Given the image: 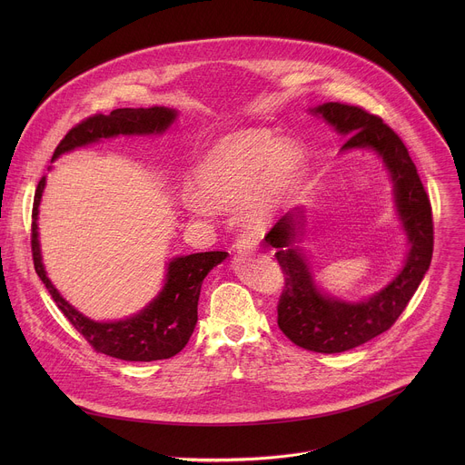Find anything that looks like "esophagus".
<instances>
[{
  "mask_svg": "<svg viewBox=\"0 0 465 465\" xmlns=\"http://www.w3.org/2000/svg\"><path fill=\"white\" fill-rule=\"evenodd\" d=\"M233 248L237 252H250V250H255L257 248V241L250 235H239L233 242Z\"/></svg>",
  "mask_w": 465,
  "mask_h": 465,
  "instance_id": "1",
  "label": "esophagus"
}]
</instances>
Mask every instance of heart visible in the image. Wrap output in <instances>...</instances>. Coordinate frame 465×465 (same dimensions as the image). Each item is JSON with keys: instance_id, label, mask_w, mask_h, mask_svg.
Segmentation results:
<instances>
[{"instance_id": "b5f03b06", "label": "heart", "mask_w": 465, "mask_h": 465, "mask_svg": "<svg viewBox=\"0 0 465 465\" xmlns=\"http://www.w3.org/2000/svg\"><path fill=\"white\" fill-rule=\"evenodd\" d=\"M303 169V151L294 140H280L271 130L248 128L217 142L194 171L189 208L208 213L210 206L232 208L250 226H262L294 191Z\"/></svg>"}]
</instances>
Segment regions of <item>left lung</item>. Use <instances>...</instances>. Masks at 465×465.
Returning <instances> with one entry per match:
<instances>
[{"label":"left lung","instance_id":"1","mask_svg":"<svg viewBox=\"0 0 465 465\" xmlns=\"http://www.w3.org/2000/svg\"><path fill=\"white\" fill-rule=\"evenodd\" d=\"M333 124L348 142L342 151L373 149L386 163L395 191V204L411 241L405 269L388 287L361 303L323 296L309 272L307 261L292 246L298 233V215H283L264 235L278 248L285 287L278 302V325L300 348L318 353L353 350L390 329L401 316L425 272L434 248V223L429 194L401 138L375 114L346 103H323L312 110Z\"/></svg>","mask_w":465,"mask_h":465}]
</instances>
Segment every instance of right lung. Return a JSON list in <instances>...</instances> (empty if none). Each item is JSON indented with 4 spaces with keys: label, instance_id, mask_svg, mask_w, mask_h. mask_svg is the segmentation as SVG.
Instances as JSON below:
<instances>
[{
    "label": "right lung",
    "instance_id": "1",
    "mask_svg": "<svg viewBox=\"0 0 465 465\" xmlns=\"http://www.w3.org/2000/svg\"><path fill=\"white\" fill-rule=\"evenodd\" d=\"M174 117L176 112L163 106L117 108L108 115L94 114L77 123L60 140L53 153V160L62 153L88 145L101 138H112L117 134H154V132L158 134L174 121ZM44 185L45 176L40 178L35 191L31 215V252L35 271L62 314L70 320V323L97 353L138 362L171 359L180 353L189 342L198 320V296H201L203 282L213 267L226 259L228 252H201L173 259L169 262L167 283L163 291L145 311L119 322H94L65 302L45 276L36 224Z\"/></svg>",
    "mask_w": 465,
    "mask_h": 465
}]
</instances>
